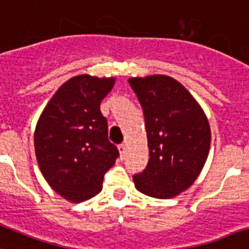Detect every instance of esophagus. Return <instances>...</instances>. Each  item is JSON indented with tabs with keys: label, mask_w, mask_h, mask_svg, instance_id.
Instances as JSON below:
<instances>
[{
	"label": "esophagus",
	"mask_w": 249,
	"mask_h": 249,
	"mask_svg": "<svg viewBox=\"0 0 249 249\" xmlns=\"http://www.w3.org/2000/svg\"><path fill=\"white\" fill-rule=\"evenodd\" d=\"M118 149H119V153H121V156L124 157V154H126V150H127V149H126V145H124V144H121V145H119V146H118Z\"/></svg>",
	"instance_id": "esophagus-1"
}]
</instances>
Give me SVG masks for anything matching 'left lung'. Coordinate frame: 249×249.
<instances>
[{
  "label": "left lung",
  "instance_id": "left-lung-1",
  "mask_svg": "<svg viewBox=\"0 0 249 249\" xmlns=\"http://www.w3.org/2000/svg\"><path fill=\"white\" fill-rule=\"evenodd\" d=\"M140 101L148 135L149 160L134 175L139 192L168 199L196 181L208 157L211 130L200 105L168 75L130 78Z\"/></svg>",
  "mask_w": 249,
  "mask_h": 249
}]
</instances>
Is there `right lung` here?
Here are the masks:
<instances>
[{
  "label": "right lung",
  "mask_w": 249,
  "mask_h": 249,
  "mask_svg": "<svg viewBox=\"0 0 249 249\" xmlns=\"http://www.w3.org/2000/svg\"><path fill=\"white\" fill-rule=\"evenodd\" d=\"M113 85L114 78L73 77L51 97L36 127L41 172L57 194L74 203L101 192L107 171L119 157L100 112Z\"/></svg>",
  "instance_id": "right-lung-1"
}]
</instances>
